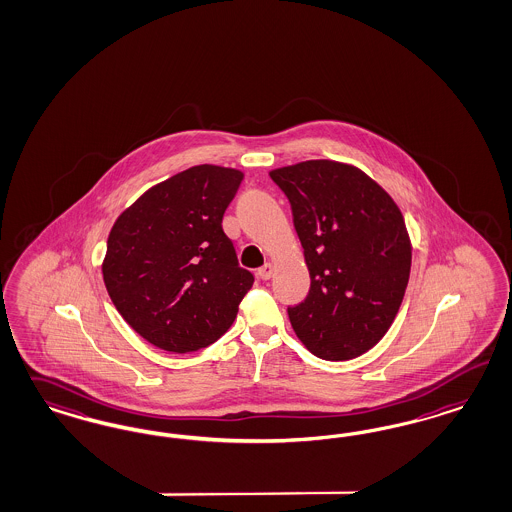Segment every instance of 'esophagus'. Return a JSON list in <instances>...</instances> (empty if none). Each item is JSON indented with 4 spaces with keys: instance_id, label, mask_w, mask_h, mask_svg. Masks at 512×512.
Masks as SVG:
<instances>
[{
    "instance_id": "34e87169",
    "label": "esophagus",
    "mask_w": 512,
    "mask_h": 512,
    "mask_svg": "<svg viewBox=\"0 0 512 512\" xmlns=\"http://www.w3.org/2000/svg\"><path fill=\"white\" fill-rule=\"evenodd\" d=\"M272 272H274V265H272V263H265V265L261 266V268H259V272H257V274H259V278H261V280H270V278H272Z\"/></svg>"
}]
</instances>
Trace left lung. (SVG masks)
I'll use <instances>...</instances> for the list:
<instances>
[{
  "mask_svg": "<svg viewBox=\"0 0 512 512\" xmlns=\"http://www.w3.org/2000/svg\"><path fill=\"white\" fill-rule=\"evenodd\" d=\"M293 212L310 291L287 314L302 344L346 361L388 333L405 297L412 247L403 213L376 181L335 160L270 172Z\"/></svg>",
  "mask_w": 512,
  "mask_h": 512,
  "instance_id": "1",
  "label": "left lung"
}]
</instances>
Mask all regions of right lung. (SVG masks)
I'll return each mask as SVG.
<instances>
[{
    "instance_id": "1",
    "label": "right lung",
    "mask_w": 512,
    "mask_h": 512,
    "mask_svg": "<svg viewBox=\"0 0 512 512\" xmlns=\"http://www.w3.org/2000/svg\"><path fill=\"white\" fill-rule=\"evenodd\" d=\"M242 179L234 168L193 166L141 194L109 232L107 293L124 321L160 350L213 344L253 285L221 227Z\"/></svg>"
}]
</instances>
